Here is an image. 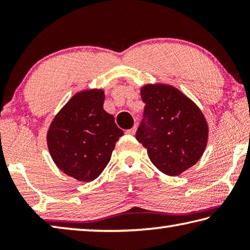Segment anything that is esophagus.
<instances>
[{"label":"esophagus","mask_w":250,"mask_h":250,"mask_svg":"<svg viewBox=\"0 0 250 250\" xmlns=\"http://www.w3.org/2000/svg\"><path fill=\"white\" fill-rule=\"evenodd\" d=\"M135 131H137V126H133V128H131V129H129V130H126L125 131V133L126 134H130V135H133L134 133H135Z\"/></svg>","instance_id":"34e87169"}]
</instances>
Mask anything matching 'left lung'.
<instances>
[{
	"instance_id": "obj_1",
	"label": "left lung",
	"mask_w": 250,
	"mask_h": 250,
	"mask_svg": "<svg viewBox=\"0 0 250 250\" xmlns=\"http://www.w3.org/2000/svg\"><path fill=\"white\" fill-rule=\"evenodd\" d=\"M141 98L146 107L135 138L161 172L181 174L204 153L208 138L204 115L191 99L167 84H146Z\"/></svg>"
}]
</instances>
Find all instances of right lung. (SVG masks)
Returning a JSON list of instances; mask_svg holds the SVG:
<instances>
[{
  "label": "right lung",
  "instance_id": "right-lung-1",
  "mask_svg": "<svg viewBox=\"0 0 250 250\" xmlns=\"http://www.w3.org/2000/svg\"><path fill=\"white\" fill-rule=\"evenodd\" d=\"M101 89L76 94L50 124L47 145L59 170L82 182L97 179L109 163L124 131L104 110Z\"/></svg>",
  "mask_w": 250,
  "mask_h": 250
}]
</instances>
